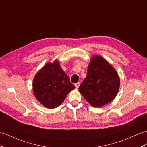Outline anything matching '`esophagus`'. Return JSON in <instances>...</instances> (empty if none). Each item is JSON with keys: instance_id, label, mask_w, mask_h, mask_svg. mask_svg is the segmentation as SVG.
I'll return each instance as SVG.
<instances>
[{"instance_id": "34e87169", "label": "esophagus", "mask_w": 147, "mask_h": 147, "mask_svg": "<svg viewBox=\"0 0 147 147\" xmlns=\"http://www.w3.org/2000/svg\"><path fill=\"white\" fill-rule=\"evenodd\" d=\"M75 85V87H76V88L78 89V88L80 87V82H77V83H76L74 84Z\"/></svg>"}]
</instances>
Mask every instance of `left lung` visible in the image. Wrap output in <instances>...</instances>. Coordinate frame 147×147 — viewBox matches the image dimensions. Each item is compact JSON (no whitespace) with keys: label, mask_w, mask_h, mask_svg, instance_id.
<instances>
[{"label":"left lung","mask_w":147,"mask_h":147,"mask_svg":"<svg viewBox=\"0 0 147 147\" xmlns=\"http://www.w3.org/2000/svg\"><path fill=\"white\" fill-rule=\"evenodd\" d=\"M120 87V78L115 69L102 56H93L87 76L79 91L93 107H102L115 98Z\"/></svg>","instance_id":"left-lung-1"}]
</instances>
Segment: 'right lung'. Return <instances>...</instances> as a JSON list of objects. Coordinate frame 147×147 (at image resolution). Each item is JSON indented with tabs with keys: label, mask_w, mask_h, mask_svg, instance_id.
I'll use <instances>...</instances> for the list:
<instances>
[{
	"label": "right lung",
	"mask_w": 147,
	"mask_h": 147,
	"mask_svg": "<svg viewBox=\"0 0 147 147\" xmlns=\"http://www.w3.org/2000/svg\"><path fill=\"white\" fill-rule=\"evenodd\" d=\"M74 88L56 59L47 63L35 74L33 81V91L36 99L49 109L59 106Z\"/></svg>",
	"instance_id": "1"
}]
</instances>
